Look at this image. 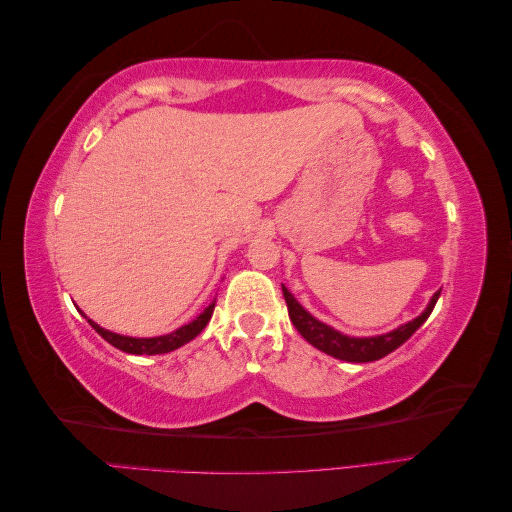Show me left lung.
Wrapping results in <instances>:
<instances>
[{
	"instance_id": "left-lung-1",
	"label": "left lung",
	"mask_w": 512,
	"mask_h": 512,
	"mask_svg": "<svg viewBox=\"0 0 512 512\" xmlns=\"http://www.w3.org/2000/svg\"><path fill=\"white\" fill-rule=\"evenodd\" d=\"M282 292H284V299L288 305V316H290L294 327H297V331L307 339V342L314 348L335 356V359L350 361V363L378 361V359H382V356L397 350L429 318V314L433 312V307H436V301L440 297V292L433 294L427 309L421 316L391 333L378 335V337H348V335H342L339 331L327 327V324H322L312 314H307L305 309L297 301H294V297L288 292L286 286H282Z\"/></svg>"
}]
</instances>
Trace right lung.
I'll return each mask as SVG.
<instances>
[{"instance_id":"1","label":"right lung","mask_w":512,"mask_h":512,"mask_svg":"<svg viewBox=\"0 0 512 512\" xmlns=\"http://www.w3.org/2000/svg\"><path fill=\"white\" fill-rule=\"evenodd\" d=\"M213 307H215V301L196 320H192L190 324H185V327H181L173 333H168V335H162V337H123V335H117V333H111V331L98 327L96 322H91L85 314L83 316L87 318L91 327L96 329L98 335H102L108 344L115 346L121 352H128V354H164V352H173V350L181 348L183 344H188L190 339H194L200 331H203L207 327V322L211 320Z\"/></svg>"}]
</instances>
